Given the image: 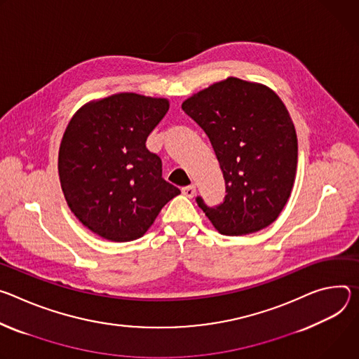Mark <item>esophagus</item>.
<instances>
[{
	"label": "esophagus",
	"instance_id": "1",
	"mask_svg": "<svg viewBox=\"0 0 359 359\" xmlns=\"http://www.w3.org/2000/svg\"><path fill=\"white\" fill-rule=\"evenodd\" d=\"M181 191H182V194H184L185 196H188V198H192V196L195 195V192H196V187H195L194 184H191V185H187V187H184Z\"/></svg>",
	"mask_w": 359,
	"mask_h": 359
}]
</instances>
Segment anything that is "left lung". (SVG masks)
Here are the masks:
<instances>
[{
	"instance_id": "8db88e82",
	"label": "left lung",
	"mask_w": 359,
	"mask_h": 359,
	"mask_svg": "<svg viewBox=\"0 0 359 359\" xmlns=\"http://www.w3.org/2000/svg\"><path fill=\"white\" fill-rule=\"evenodd\" d=\"M207 134L225 181L221 204L195 201L224 235H247L272 224L295 181L298 141L273 91L229 76L182 102Z\"/></svg>"
}]
</instances>
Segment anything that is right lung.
<instances>
[{
  "instance_id": "obj_1",
  "label": "right lung",
  "mask_w": 359,
  "mask_h": 359,
  "mask_svg": "<svg viewBox=\"0 0 359 359\" xmlns=\"http://www.w3.org/2000/svg\"><path fill=\"white\" fill-rule=\"evenodd\" d=\"M168 108L164 98L115 94L84 105L64 133L58 172L68 207L109 241L142 236L181 192L163 178L161 158L145 147Z\"/></svg>"
}]
</instances>
